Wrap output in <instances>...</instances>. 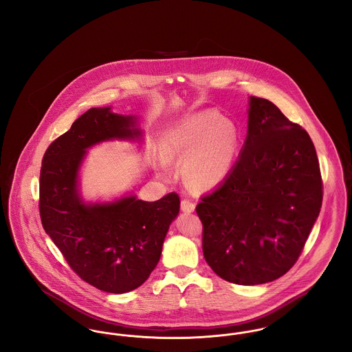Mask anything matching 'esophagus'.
Returning <instances> with one entry per match:
<instances>
[{
	"label": "esophagus",
	"instance_id": "esophagus-1",
	"mask_svg": "<svg viewBox=\"0 0 352 352\" xmlns=\"http://www.w3.org/2000/svg\"><path fill=\"white\" fill-rule=\"evenodd\" d=\"M181 210L184 212H194L195 204L190 201V199H184V201H181Z\"/></svg>",
	"mask_w": 352,
	"mask_h": 352
}]
</instances>
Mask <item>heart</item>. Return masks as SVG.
<instances>
[{
	"instance_id": "b5f03b06",
	"label": "heart",
	"mask_w": 352,
	"mask_h": 352,
	"mask_svg": "<svg viewBox=\"0 0 352 352\" xmlns=\"http://www.w3.org/2000/svg\"><path fill=\"white\" fill-rule=\"evenodd\" d=\"M237 135L234 124L217 113H201L170 128L161 140L166 162L181 161L184 181L197 188L220 184L230 171ZM162 168H166L165 162Z\"/></svg>"
}]
</instances>
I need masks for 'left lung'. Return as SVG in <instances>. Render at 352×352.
Returning <instances> with one entry per match:
<instances>
[{
    "label": "left lung",
    "instance_id": "left-lung-1",
    "mask_svg": "<svg viewBox=\"0 0 352 352\" xmlns=\"http://www.w3.org/2000/svg\"><path fill=\"white\" fill-rule=\"evenodd\" d=\"M322 198L310 135L272 101L251 96L241 154L224 182L197 206L207 264L237 285L280 278L297 263Z\"/></svg>",
    "mask_w": 352,
    "mask_h": 352
}]
</instances>
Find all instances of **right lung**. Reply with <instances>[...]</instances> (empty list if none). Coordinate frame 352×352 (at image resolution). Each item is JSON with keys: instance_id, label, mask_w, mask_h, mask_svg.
Returning a JSON list of instances; mask_svg holds the SVG:
<instances>
[{"instance_id": "right-lung-1", "label": "right lung", "mask_w": 352, "mask_h": 352, "mask_svg": "<svg viewBox=\"0 0 352 352\" xmlns=\"http://www.w3.org/2000/svg\"><path fill=\"white\" fill-rule=\"evenodd\" d=\"M134 118L91 108L69 131L52 141L43 155L39 179L42 226L71 269L102 292L126 293L144 284L160 261L170 223L179 212V197L157 201L124 197L85 204L78 171L87 149L107 140L138 138Z\"/></svg>"}]
</instances>
